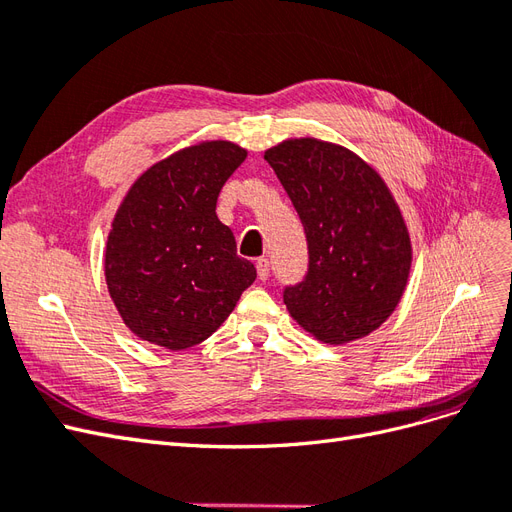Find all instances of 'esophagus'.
Here are the masks:
<instances>
[{
    "label": "esophagus",
    "mask_w": 512,
    "mask_h": 512,
    "mask_svg": "<svg viewBox=\"0 0 512 512\" xmlns=\"http://www.w3.org/2000/svg\"><path fill=\"white\" fill-rule=\"evenodd\" d=\"M256 271H258L260 280H267L269 273H271V262H269V258H258V260H256Z\"/></svg>",
    "instance_id": "esophagus-1"
}]
</instances>
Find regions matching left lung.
Returning <instances> with one entry per match:
<instances>
[{"instance_id":"1","label":"left lung","mask_w":512,"mask_h":512,"mask_svg":"<svg viewBox=\"0 0 512 512\" xmlns=\"http://www.w3.org/2000/svg\"><path fill=\"white\" fill-rule=\"evenodd\" d=\"M305 228L309 269L284 290L290 316L324 344H348L386 322L404 297L410 232L376 168L354 151L288 138L265 151Z\"/></svg>"}]
</instances>
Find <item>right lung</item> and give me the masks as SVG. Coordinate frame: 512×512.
I'll return each mask as SVG.
<instances>
[{
    "mask_svg": "<svg viewBox=\"0 0 512 512\" xmlns=\"http://www.w3.org/2000/svg\"><path fill=\"white\" fill-rule=\"evenodd\" d=\"M247 151L203 141L149 166L123 196L104 277L123 324L143 342L192 348L222 327L256 280L215 203Z\"/></svg>",
    "mask_w": 512,
    "mask_h": 512,
    "instance_id": "add662e5",
    "label": "right lung"
}]
</instances>
